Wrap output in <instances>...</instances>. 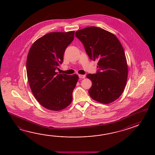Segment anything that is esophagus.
<instances>
[{
    "label": "esophagus",
    "mask_w": 155,
    "mask_h": 155,
    "mask_svg": "<svg viewBox=\"0 0 155 155\" xmlns=\"http://www.w3.org/2000/svg\"><path fill=\"white\" fill-rule=\"evenodd\" d=\"M79 77L81 79H84L85 78V75H81V74H79Z\"/></svg>",
    "instance_id": "1"
}]
</instances>
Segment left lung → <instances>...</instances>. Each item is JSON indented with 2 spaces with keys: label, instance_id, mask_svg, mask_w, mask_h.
<instances>
[{
  "label": "left lung",
  "instance_id": "1",
  "mask_svg": "<svg viewBox=\"0 0 155 155\" xmlns=\"http://www.w3.org/2000/svg\"><path fill=\"white\" fill-rule=\"evenodd\" d=\"M75 36L84 44L90 59L98 60L96 74L87 75L92 82L89 94L97 102L109 104L121 95L128 77L124 50L112 33L96 26L79 30Z\"/></svg>",
  "mask_w": 155,
  "mask_h": 155
}]
</instances>
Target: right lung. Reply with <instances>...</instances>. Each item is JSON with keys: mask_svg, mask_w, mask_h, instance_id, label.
<instances>
[{"mask_svg": "<svg viewBox=\"0 0 155 155\" xmlns=\"http://www.w3.org/2000/svg\"><path fill=\"white\" fill-rule=\"evenodd\" d=\"M74 31L51 32L36 40L26 59V73L33 95L40 104L52 111L65 109L72 102V93L79 76L58 74L66 48L73 41Z\"/></svg>", "mask_w": 155, "mask_h": 155, "instance_id": "1", "label": "right lung"}]
</instances>
